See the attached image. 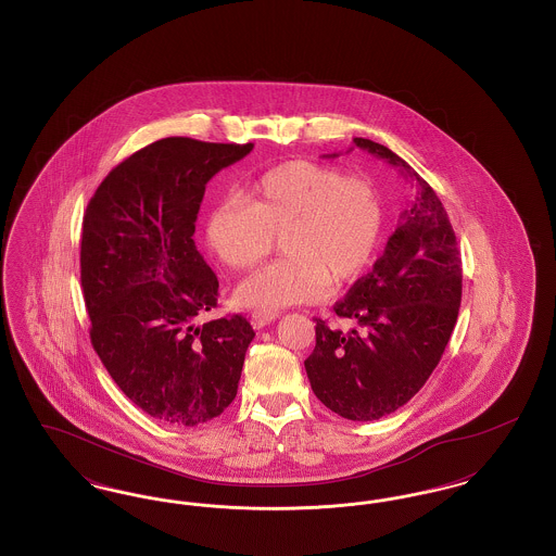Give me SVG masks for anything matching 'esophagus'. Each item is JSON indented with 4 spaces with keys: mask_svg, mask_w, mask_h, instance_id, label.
I'll list each match as a JSON object with an SVG mask.
<instances>
[{
    "mask_svg": "<svg viewBox=\"0 0 556 556\" xmlns=\"http://www.w3.org/2000/svg\"><path fill=\"white\" fill-rule=\"evenodd\" d=\"M279 315L277 313H268V311H256V313H252V317H250V323H252V327L254 329H263L266 325H270L273 320H277Z\"/></svg>",
    "mask_w": 556,
    "mask_h": 556,
    "instance_id": "1",
    "label": "esophagus"
}]
</instances>
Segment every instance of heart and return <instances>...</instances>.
Listing matches in <instances>:
<instances>
[{"label": "heart", "instance_id": "obj_1", "mask_svg": "<svg viewBox=\"0 0 556 556\" xmlns=\"http://www.w3.org/2000/svg\"><path fill=\"white\" fill-rule=\"evenodd\" d=\"M248 200L212 204L206 241L220 263L248 270L281 238V261L250 275L238 288L243 306L279 311L317 302L336 286L367 273L386 231L379 187L363 175L308 160H291L254 179Z\"/></svg>", "mask_w": 556, "mask_h": 556}]
</instances>
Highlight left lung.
<instances>
[{
	"label": "left lung",
	"instance_id": "8db88e82",
	"mask_svg": "<svg viewBox=\"0 0 556 556\" xmlns=\"http://www.w3.org/2000/svg\"><path fill=\"white\" fill-rule=\"evenodd\" d=\"M354 143L417 181V195L372 270L333 306L354 327L315 318L317 345L304 367L329 410L375 421L404 406L438 367L458 317L463 268L448 214L429 184L390 148L363 137Z\"/></svg>",
	"mask_w": 556,
	"mask_h": 556
}]
</instances>
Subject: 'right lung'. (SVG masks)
<instances>
[{"label":"right lung","mask_w":556,"mask_h":556,"mask_svg":"<svg viewBox=\"0 0 556 556\" xmlns=\"http://www.w3.org/2000/svg\"><path fill=\"white\" fill-rule=\"evenodd\" d=\"M252 148L154 141L108 173L83 216L91 344L125 396L160 424H206L238 394L254 329L241 315L198 325L216 308L218 279L193 231L206 184Z\"/></svg>","instance_id":"obj_1"}]
</instances>
